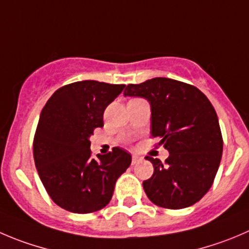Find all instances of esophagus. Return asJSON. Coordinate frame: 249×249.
I'll list each match as a JSON object with an SVG mask.
<instances>
[{"label":"esophagus","instance_id":"34e87169","mask_svg":"<svg viewBox=\"0 0 249 249\" xmlns=\"http://www.w3.org/2000/svg\"><path fill=\"white\" fill-rule=\"evenodd\" d=\"M142 160H143V156H139V155L132 156V164H133V165L138 164V162L142 161Z\"/></svg>","mask_w":249,"mask_h":249}]
</instances>
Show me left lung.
<instances>
[{"instance_id": "8db88e82", "label": "left lung", "mask_w": 249, "mask_h": 249, "mask_svg": "<svg viewBox=\"0 0 249 249\" xmlns=\"http://www.w3.org/2000/svg\"><path fill=\"white\" fill-rule=\"evenodd\" d=\"M123 95L148 101L151 136L170 153L165 164L146 156L154 166L153 176L143 182L149 199L167 209L191 207L202 199L222 155L219 120L207 96L193 85L170 78L128 84Z\"/></svg>"}]
</instances>
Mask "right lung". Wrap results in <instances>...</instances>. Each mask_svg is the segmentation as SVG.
<instances>
[{"label":"right lung","mask_w":249,"mask_h":249,"mask_svg":"<svg viewBox=\"0 0 249 249\" xmlns=\"http://www.w3.org/2000/svg\"><path fill=\"white\" fill-rule=\"evenodd\" d=\"M124 84L82 80L52 94L42 108L34 138L37 174L58 207L77 214L103 209L116 181L132 162L131 154L113 148L90 156V137L104 126V111Z\"/></svg>","instance_id":"right-lung-1"}]
</instances>
